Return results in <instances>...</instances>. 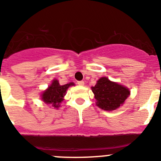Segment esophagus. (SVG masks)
Here are the masks:
<instances>
[{"mask_svg": "<svg viewBox=\"0 0 161 161\" xmlns=\"http://www.w3.org/2000/svg\"><path fill=\"white\" fill-rule=\"evenodd\" d=\"M77 84L79 85H81V86H83V85H85V82H84L83 80H80V81H77Z\"/></svg>", "mask_w": 161, "mask_h": 161, "instance_id": "esophagus-1", "label": "esophagus"}]
</instances>
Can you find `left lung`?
I'll return each mask as SVG.
<instances>
[{
    "label": "left lung",
    "mask_w": 161,
    "mask_h": 161,
    "mask_svg": "<svg viewBox=\"0 0 161 161\" xmlns=\"http://www.w3.org/2000/svg\"><path fill=\"white\" fill-rule=\"evenodd\" d=\"M92 91L97 99V106L104 110H114L123 105L130 94L128 89L110 81L108 78L102 77L98 80Z\"/></svg>",
    "instance_id": "left-lung-1"
}]
</instances>
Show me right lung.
I'll list each match as a JSON object with an SVG mask.
<instances>
[{"mask_svg": "<svg viewBox=\"0 0 161 161\" xmlns=\"http://www.w3.org/2000/svg\"><path fill=\"white\" fill-rule=\"evenodd\" d=\"M72 85H74V83L72 82L60 85L57 80H54L52 85L42 93V101L47 104H52L53 107L58 108L60 102L64 100V97L68 88Z\"/></svg>", "mask_w": 161, "mask_h": 161, "instance_id": "add662e5", "label": "right lung"}]
</instances>
